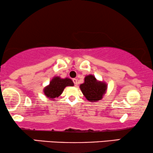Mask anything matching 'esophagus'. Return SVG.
Returning <instances> with one entry per match:
<instances>
[{
	"label": "esophagus",
	"mask_w": 153,
	"mask_h": 153,
	"mask_svg": "<svg viewBox=\"0 0 153 153\" xmlns=\"http://www.w3.org/2000/svg\"><path fill=\"white\" fill-rule=\"evenodd\" d=\"M72 81H73V82H74L75 86H78V81H77V79H73Z\"/></svg>",
	"instance_id": "esophagus-1"
}]
</instances>
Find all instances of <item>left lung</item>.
I'll list each match as a JSON object with an SVG mask.
<instances>
[{"label":"left lung","mask_w":153,"mask_h":153,"mask_svg":"<svg viewBox=\"0 0 153 153\" xmlns=\"http://www.w3.org/2000/svg\"><path fill=\"white\" fill-rule=\"evenodd\" d=\"M79 87L85 98L90 102H97L100 100L105 94L108 88L105 82L98 81L92 74L85 76L84 82Z\"/></svg>","instance_id":"obj_1"}]
</instances>
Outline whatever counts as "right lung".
<instances>
[{
  "instance_id": "1",
  "label": "right lung",
  "mask_w": 153,
  "mask_h": 153,
  "mask_svg": "<svg viewBox=\"0 0 153 153\" xmlns=\"http://www.w3.org/2000/svg\"><path fill=\"white\" fill-rule=\"evenodd\" d=\"M74 83L69 78L62 79L59 76H54L51 79L50 84L43 88V93L46 98L51 100L57 98L62 94L65 87L73 86Z\"/></svg>"
}]
</instances>
